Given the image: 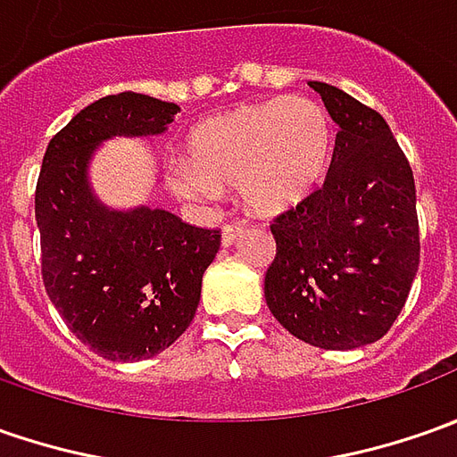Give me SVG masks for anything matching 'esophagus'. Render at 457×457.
<instances>
[{"label":"esophagus","mask_w":457,"mask_h":457,"mask_svg":"<svg viewBox=\"0 0 457 457\" xmlns=\"http://www.w3.org/2000/svg\"><path fill=\"white\" fill-rule=\"evenodd\" d=\"M240 235H243V225H240V222L225 225V228H222V245H225V247H229V245L235 243Z\"/></svg>","instance_id":"obj_1"}]
</instances>
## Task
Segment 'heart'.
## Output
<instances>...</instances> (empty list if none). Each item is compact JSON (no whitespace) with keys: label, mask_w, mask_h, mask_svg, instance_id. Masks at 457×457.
Returning a JSON list of instances; mask_svg holds the SVG:
<instances>
[{"label":"heart","mask_w":457,"mask_h":457,"mask_svg":"<svg viewBox=\"0 0 457 457\" xmlns=\"http://www.w3.org/2000/svg\"><path fill=\"white\" fill-rule=\"evenodd\" d=\"M189 159H171L166 181L189 202L237 187L250 212H286L321 187L331 159V126L319 103L276 98L204 120L189 136Z\"/></svg>","instance_id":"b5f03b06"}]
</instances>
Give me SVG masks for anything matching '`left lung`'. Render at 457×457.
<instances>
[{
  "label": "left lung",
  "instance_id": "obj_1",
  "mask_svg": "<svg viewBox=\"0 0 457 457\" xmlns=\"http://www.w3.org/2000/svg\"><path fill=\"white\" fill-rule=\"evenodd\" d=\"M338 126L323 187L270 225L276 258L265 303L319 349H356L389 331L420 265L415 179L386 120L349 93L311 80Z\"/></svg>",
  "mask_w": 457,
  "mask_h": 457
}]
</instances>
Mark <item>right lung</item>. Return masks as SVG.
<instances>
[{
	"instance_id": "right-lung-1",
	"label": "right lung",
	"mask_w": 457,
	"mask_h": 457,
	"mask_svg": "<svg viewBox=\"0 0 457 457\" xmlns=\"http://www.w3.org/2000/svg\"><path fill=\"white\" fill-rule=\"evenodd\" d=\"M177 103L119 93L90 103L47 144L35 192L42 283L75 337L111 361L169 349L192 323L202 276L220 250V229L177 214L105 207L87 166L113 136H159Z\"/></svg>"
}]
</instances>
